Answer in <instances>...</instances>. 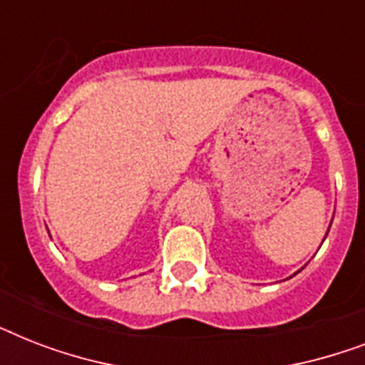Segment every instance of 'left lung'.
Here are the masks:
<instances>
[{
  "mask_svg": "<svg viewBox=\"0 0 365 365\" xmlns=\"http://www.w3.org/2000/svg\"><path fill=\"white\" fill-rule=\"evenodd\" d=\"M328 231H329V229H328ZM299 271H301V269H299ZM299 271H297V272H299Z\"/></svg>",
  "mask_w": 365,
  "mask_h": 365,
  "instance_id": "1",
  "label": "left lung"
}]
</instances>
